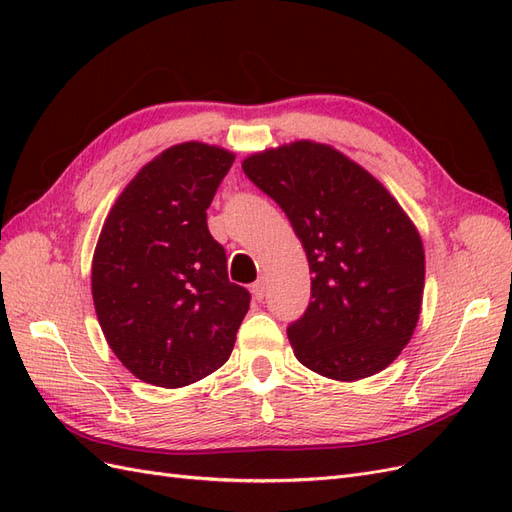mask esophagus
<instances>
[{"label":"esophagus","instance_id":"obj_1","mask_svg":"<svg viewBox=\"0 0 512 512\" xmlns=\"http://www.w3.org/2000/svg\"><path fill=\"white\" fill-rule=\"evenodd\" d=\"M250 290H252V299H254V301L260 303L262 299H265V282H262V280H258L256 284H252Z\"/></svg>","mask_w":512,"mask_h":512}]
</instances>
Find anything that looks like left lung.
<instances>
[{
    "instance_id": "left-lung-1",
    "label": "left lung",
    "mask_w": 512,
    "mask_h": 512,
    "mask_svg": "<svg viewBox=\"0 0 512 512\" xmlns=\"http://www.w3.org/2000/svg\"><path fill=\"white\" fill-rule=\"evenodd\" d=\"M297 232L312 301L288 327L299 363L354 382L389 367L421 314L425 252L416 226L384 185L342 151L314 141L241 162Z\"/></svg>"
}]
</instances>
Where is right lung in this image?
Here are the masks:
<instances>
[{"label":"right lung","instance_id":"1","mask_svg":"<svg viewBox=\"0 0 512 512\" xmlns=\"http://www.w3.org/2000/svg\"><path fill=\"white\" fill-rule=\"evenodd\" d=\"M235 153L198 141L138 170L108 211L91 262L102 333L138 380L179 389L222 367L250 292L228 280L207 209Z\"/></svg>","mask_w":512,"mask_h":512}]
</instances>
